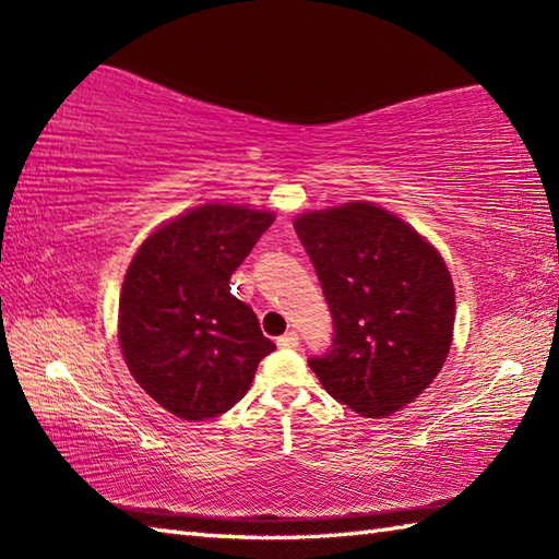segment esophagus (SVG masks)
Returning a JSON list of instances; mask_svg holds the SVG:
<instances>
[{"mask_svg":"<svg viewBox=\"0 0 559 559\" xmlns=\"http://www.w3.org/2000/svg\"><path fill=\"white\" fill-rule=\"evenodd\" d=\"M300 346V336L295 334V331H288V334H283L278 338V348H288V350H295Z\"/></svg>","mask_w":559,"mask_h":559,"instance_id":"1","label":"esophagus"}]
</instances>
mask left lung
<instances>
[{"mask_svg": "<svg viewBox=\"0 0 559 559\" xmlns=\"http://www.w3.org/2000/svg\"><path fill=\"white\" fill-rule=\"evenodd\" d=\"M295 230L317 269L336 338L310 367L365 418L408 406L435 382L454 338L456 293L439 249L372 201L305 211Z\"/></svg>", "mask_w": 559, "mask_h": 559, "instance_id": "8db88e82", "label": "left lung"}]
</instances>
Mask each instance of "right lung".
I'll return each mask as SVG.
<instances>
[{"label": "right lung", "mask_w": 559, "mask_h": 559, "mask_svg": "<svg viewBox=\"0 0 559 559\" xmlns=\"http://www.w3.org/2000/svg\"><path fill=\"white\" fill-rule=\"evenodd\" d=\"M276 213L209 201L160 223L129 261L117 338L146 394L182 420L230 411L276 343L230 293Z\"/></svg>", "instance_id": "right-lung-1"}]
</instances>
